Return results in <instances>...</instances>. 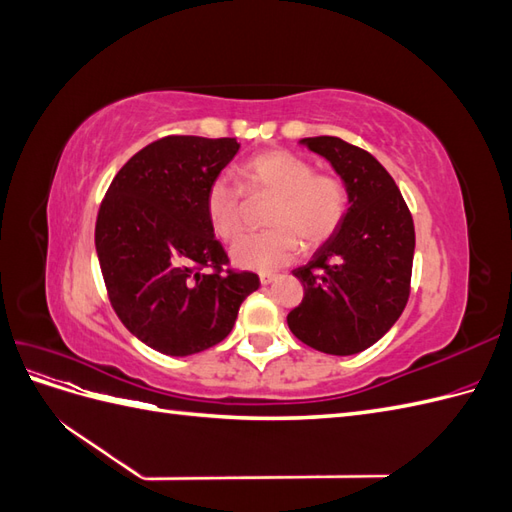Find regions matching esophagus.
<instances>
[{"instance_id": "esophagus-1", "label": "esophagus", "mask_w": 512, "mask_h": 512, "mask_svg": "<svg viewBox=\"0 0 512 512\" xmlns=\"http://www.w3.org/2000/svg\"><path fill=\"white\" fill-rule=\"evenodd\" d=\"M277 280L275 273H260V284L267 286V284H273Z\"/></svg>"}]
</instances>
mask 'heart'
<instances>
[{"instance_id": "1", "label": "heart", "mask_w": 512, "mask_h": 512, "mask_svg": "<svg viewBox=\"0 0 512 512\" xmlns=\"http://www.w3.org/2000/svg\"><path fill=\"white\" fill-rule=\"evenodd\" d=\"M243 188L252 198H271L265 224L241 237L230 258L241 269L271 273L297 258L299 247L327 243L348 213V190L335 175L316 173L312 162L286 149H273L241 166ZM207 220L215 237L235 241L245 222V196L235 181L215 177L205 194Z\"/></svg>"}]
</instances>
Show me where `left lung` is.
<instances>
[{
	"instance_id": "1",
	"label": "left lung",
	"mask_w": 512,
	"mask_h": 512,
	"mask_svg": "<svg viewBox=\"0 0 512 512\" xmlns=\"http://www.w3.org/2000/svg\"><path fill=\"white\" fill-rule=\"evenodd\" d=\"M348 190V213L307 265L294 269L303 301L288 327L309 348L348 356L374 346L410 297L414 222L386 168L337 136L303 138Z\"/></svg>"
}]
</instances>
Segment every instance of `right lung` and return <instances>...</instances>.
Masks as SVG:
<instances>
[{
    "label": "right lung",
    "instance_id": "1",
    "mask_svg": "<svg viewBox=\"0 0 512 512\" xmlns=\"http://www.w3.org/2000/svg\"><path fill=\"white\" fill-rule=\"evenodd\" d=\"M237 138L164 136L121 166L96 220L108 299L126 329L168 356L203 352L235 327L258 290L228 256L205 211L209 183L237 156Z\"/></svg>",
    "mask_w": 512,
    "mask_h": 512
}]
</instances>
